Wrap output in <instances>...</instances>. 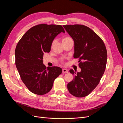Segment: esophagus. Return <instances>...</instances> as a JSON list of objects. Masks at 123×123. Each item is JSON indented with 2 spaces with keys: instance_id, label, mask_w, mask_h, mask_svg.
I'll return each instance as SVG.
<instances>
[{
  "instance_id": "1",
  "label": "esophagus",
  "mask_w": 123,
  "mask_h": 123,
  "mask_svg": "<svg viewBox=\"0 0 123 123\" xmlns=\"http://www.w3.org/2000/svg\"><path fill=\"white\" fill-rule=\"evenodd\" d=\"M62 72L63 73H68V70L67 69H62Z\"/></svg>"
}]
</instances>
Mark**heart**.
Segmentation results:
<instances>
[{
    "label": "heart",
    "instance_id": "obj_1",
    "mask_svg": "<svg viewBox=\"0 0 123 123\" xmlns=\"http://www.w3.org/2000/svg\"><path fill=\"white\" fill-rule=\"evenodd\" d=\"M71 39H72L70 37H68V36L64 37L63 38V39H62V43L65 42H66V41H68V40H71ZM55 40H54L53 41L52 43L51 46H53V45H54V44H55Z\"/></svg>",
    "mask_w": 123,
    "mask_h": 123
}]
</instances>
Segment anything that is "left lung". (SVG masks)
I'll use <instances>...</instances> for the list:
<instances>
[{"label": "left lung", "instance_id": "obj_1", "mask_svg": "<svg viewBox=\"0 0 123 123\" xmlns=\"http://www.w3.org/2000/svg\"><path fill=\"white\" fill-rule=\"evenodd\" d=\"M74 41V58H79L80 72L72 69L74 79L69 82V93L78 98L88 96L97 86L106 67L107 52L102 39L86 26L63 25Z\"/></svg>", "mask_w": 123, "mask_h": 123}]
</instances>
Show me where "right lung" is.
<instances>
[{
  "mask_svg": "<svg viewBox=\"0 0 123 123\" xmlns=\"http://www.w3.org/2000/svg\"><path fill=\"white\" fill-rule=\"evenodd\" d=\"M61 32L65 30L60 25L38 24L26 32L16 45V68L25 85L35 94L48 93L62 73L61 68H46L43 63L44 52H49L54 39Z\"/></svg>",
  "mask_w": 123,
  "mask_h": 123,
  "instance_id": "obj_1",
  "label": "right lung"
}]
</instances>
